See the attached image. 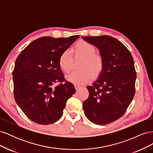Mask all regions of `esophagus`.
<instances>
[{
	"instance_id": "1",
	"label": "esophagus",
	"mask_w": 153,
	"mask_h": 153,
	"mask_svg": "<svg viewBox=\"0 0 153 153\" xmlns=\"http://www.w3.org/2000/svg\"><path fill=\"white\" fill-rule=\"evenodd\" d=\"M75 89L76 90H78L79 89H80V88L82 87V86L79 85H75Z\"/></svg>"
}]
</instances>
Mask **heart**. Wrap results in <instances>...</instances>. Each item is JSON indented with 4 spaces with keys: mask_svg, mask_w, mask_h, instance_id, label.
I'll list each match as a JSON object with an SVG mask.
<instances>
[{
    "mask_svg": "<svg viewBox=\"0 0 153 153\" xmlns=\"http://www.w3.org/2000/svg\"><path fill=\"white\" fill-rule=\"evenodd\" d=\"M93 45L82 40L73 48V55L75 59H82L78 64V69L66 76V79L76 84H85L92 78L96 79L102 73L105 67V59L103 55L96 53ZM59 67L64 73H68L71 69L72 60L67 50L60 55L58 61Z\"/></svg>",
    "mask_w": 153,
    "mask_h": 153,
    "instance_id": "1",
    "label": "heart"
}]
</instances>
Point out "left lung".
<instances>
[{
  "label": "left lung",
  "mask_w": 153,
  "mask_h": 153,
  "mask_svg": "<svg viewBox=\"0 0 153 153\" xmlns=\"http://www.w3.org/2000/svg\"><path fill=\"white\" fill-rule=\"evenodd\" d=\"M84 39L99 48L105 67L98 79L87 87L89 95L83 108L91 122L107 124L123 116L135 96L134 61L128 49L113 37L85 36Z\"/></svg>",
  "instance_id": "1"
}]
</instances>
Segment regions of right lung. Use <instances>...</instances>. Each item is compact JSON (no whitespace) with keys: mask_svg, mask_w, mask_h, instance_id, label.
Returning <instances> with one entry per match:
<instances>
[{"mask_svg":"<svg viewBox=\"0 0 153 153\" xmlns=\"http://www.w3.org/2000/svg\"><path fill=\"white\" fill-rule=\"evenodd\" d=\"M79 36L53 38L41 37L22 51L13 71L14 97L26 116L39 124L61 117L68 100L75 89L60 69V55Z\"/></svg>","mask_w":153,"mask_h":153,"instance_id":"obj_1","label":"right lung"}]
</instances>
